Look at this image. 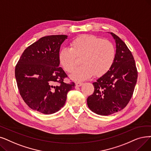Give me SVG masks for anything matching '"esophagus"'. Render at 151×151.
Segmentation results:
<instances>
[{"mask_svg":"<svg viewBox=\"0 0 151 151\" xmlns=\"http://www.w3.org/2000/svg\"><path fill=\"white\" fill-rule=\"evenodd\" d=\"M83 84V83H81V82H76V83H75L76 86H77V87H80V86H82Z\"/></svg>","mask_w":151,"mask_h":151,"instance_id":"esophagus-1","label":"esophagus"}]
</instances>
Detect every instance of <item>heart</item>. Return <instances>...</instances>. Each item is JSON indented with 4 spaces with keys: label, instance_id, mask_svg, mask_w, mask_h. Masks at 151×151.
<instances>
[{
    "label": "heart",
    "instance_id": "b5f03b06",
    "mask_svg": "<svg viewBox=\"0 0 151 151\" xmlns=\"http://www.w3.org/2000/svg\"><path fill=\"white\" fill-rule=\"evenodd\" d=\"M76 57L80 58V67L70 77L75 81L89 79L94 74L104 75L109 70L115 58V48L112 42L92 35H83L70 42V48H63L58 54L60 63L68 73L76 65Z\"/></svg>",
    "mask_w": 151,
    "mask_h": 151
}]
</instances>
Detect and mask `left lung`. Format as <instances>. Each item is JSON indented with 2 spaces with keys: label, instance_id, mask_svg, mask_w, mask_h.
Returning a JSON list of instances; mask_svg holds the SVG:
<instances>
[{
  "label": "left lung",
  "instance_id": "left-lung-1",
  "mask_svg": "<svg viewBox=\"0 0 151 151\" xmlns=\"http://www.w3.org/2000/svg\"><path fill=\"white\" fill-rule=\"evenodd\" d=\"M116 44L115 58L107 73L93 84V94L87 99L93 112L109 115L122 110L132 98L137 78V71L132 52L122 39L110 32Z\"/></svg>",
  "mask_w": 151,
  "mask_h": 151
}]
</instances>
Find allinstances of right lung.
Returning <instances> with one entry per match:
<instances>
[{
    "label": "right lung",
    "instance_id": "add662e5",
    "mask_svg": "<svg viewBox=\"0 0 151 151\" xmlns=\"http://www.w3.org/2000/svg\"><path fill=\"white\" fill-rule=\"evenodd\" d=\"M67 35H52L39 39L26 49L15 67L18 88L24 102L32 110L52 114L65 104L68 92L75 84H67V75L59 67L58 54ZM56 82L60 84L54 86Z\"/></svg>",
    "mask_w": 151,
    "mask_h": 151
}]
</instances>
